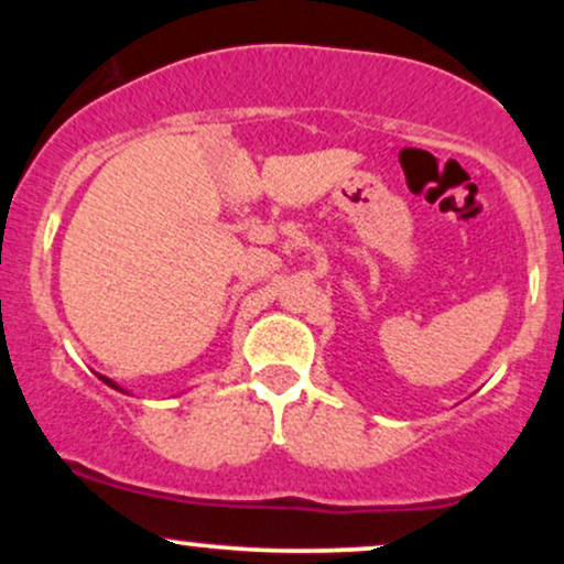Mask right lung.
Wrapping results in <instances>:
<instances>
[{"mask_svg":"<svg viewBox=\"0 0 564 564\" xmlns=\"http://www.w3.org/2000/svg\"><path fill=\"white\" fill-rule=\"evenodd\" d=\"M100 379H102V381H106V384H108V387H113V390H121V387H119V384H116V381H111V379H108V377H100Z\"/></svg>","mask_w":564,"mask_h":564,"instance_id":"right-lung-1","label":"right lung"}]
</instances>
